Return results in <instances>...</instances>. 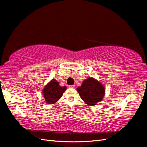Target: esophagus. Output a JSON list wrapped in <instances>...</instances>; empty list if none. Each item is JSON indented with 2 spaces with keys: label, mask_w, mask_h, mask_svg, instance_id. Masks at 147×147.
I'll list each match as a JSON object with an SVG mask.
<instances>
[{
  "label": "esophagus",
  "mask_w": 147,
  "mask_h": 147,
  "mask_svg": "<svg viewBox=\"0 0 147 147\" xmlns=\"http://www.w3.org/2000/svg\"><path fill=\"white\" fill-rule=\"evenodd\" d=\"M75 87V85H69V88H74Z\"/></svg>",
  "instance_id": "34e87169"
}]
</instances>
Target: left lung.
<instances>
[{
  "instance_id": "left-lung-1",
  "label": "left lung",
  "mask_w": 147,
  "mask_h": 147,
  "mask_svg": "<svg viewBox=\"0 0 147 147\" xmlns=\"http://www.w3.org/2000/svg\"><path fill=\"white\" fill-rule=\"evenodd\" d=\"M77 89L82 99L90 106L96 105L105 95L104 86L92 77L84 80L82 86Z\"/></svg>"
}]
</instances>
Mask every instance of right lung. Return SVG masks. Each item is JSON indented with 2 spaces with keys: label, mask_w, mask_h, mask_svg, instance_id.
<instances>
[{
  "label": "right lung",
  "mask_w": 147,
  "mask_h": 147,
  "mask_svg": "<svg viewBox=\"0 0 147 147\" xmlns=\"http://www.w3.org/2000/svg\"><path fill=\"white\" fill-rule=\"evenodd\" d=\"M67 87L61 86L59 82L55 79H52L47 85L44 87L42 93L47 103L53 104L58 101L66 90Z\"/></svg>",
  "instance_id": "right-lung-1"
}]
</instances>
